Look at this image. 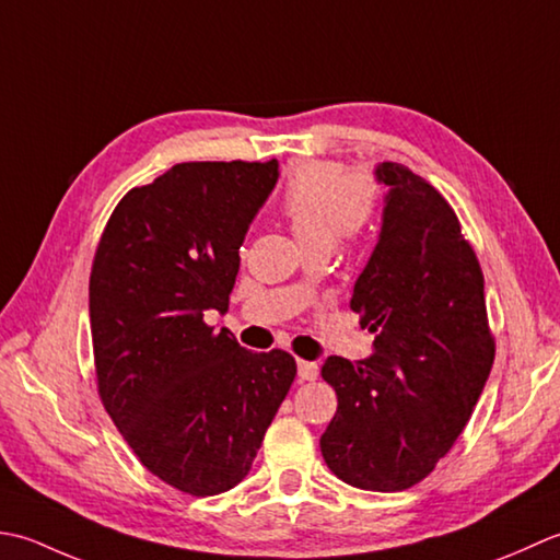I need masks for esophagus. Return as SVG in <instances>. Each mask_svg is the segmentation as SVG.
Masks as SVG:
<instances>
[{
	"instance_id": "obj_1",
	"label": "esophagus",
	"mask_w": 560,
	"mask_h": 560,
	"mask_svg": "<svg viewBox=\"0 0 560 560\" xmlns=\"http://www.w3.org/2000/svg\"><path fill=\"white\" fill-rule=\"evenodd\" d=\"M296 374H300L302 382H314L318 376V364L300 360V362H296Z\"/></svg>"
}]
</instances>
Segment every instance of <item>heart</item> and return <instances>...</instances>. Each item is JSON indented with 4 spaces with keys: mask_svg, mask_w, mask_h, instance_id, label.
<instances>
[{
    "mask_svg": "<svg viewBox=\"0 0 560 560\" xmlns=\"http://www.w3.org/2000/svg\"><path fill=\"white\" fill-rule=\"evenodd\" d=\"M374 188L364 176H348L330 162L292 168L278 202L280 217L306 250H328L355 236L370 220Z\"/></svg>",
    "mask_w": 560,
    "mask_h": 560,
    "instance_id": "obj_1",
    "label": "heart"
}]
</instances>
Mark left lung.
<instances>
[{
	"label": "left lung",
	"mask_w": 560,
	"mask_h": 560,
	"mask_svg": "<svg viewBox=\"0 0 560 560\" xmlns=\"http://www.w3.org/2000/svg\"><path fill=\"white\" fill-rule=\"evenodd\" d=\"M376 246L350 310L374 336L370 358L330 355L338 410L322 435L328 469L362 490L416 486L452 450L493 368L483 272L450 202L413 171L382 162Z\"/></svg>",
	"instance_id": "1"
}]
</instances>
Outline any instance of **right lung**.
<instances>
[{"instance_id":"right-lung-1","label":"right lung","mask_w":560,"mask_h":560,"mask_svg":"<svg viewBox=\"0 0 560 560\" xmlns=\"http://www.w3.org/2000/svg\"><path fill=\"white\" fill-rule=\"evenodd\" d=\"M278 162H186L132 188L101 236L89 280L98 394L147 469L190 495L250 471L294 382L290 352H250L224 314L250 222Z\"/></svg>"}]
</instances>
